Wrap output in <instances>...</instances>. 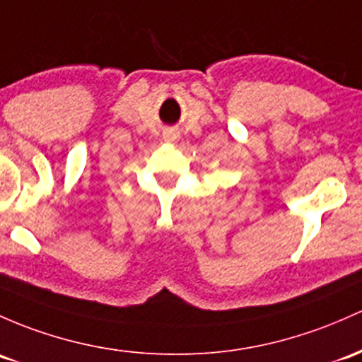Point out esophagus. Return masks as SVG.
<instances>
[{
	"label": "esophagus",
	"instance_id": "esophagus-1",
	"mask_svg": "<svg viewBox=\"0 0 362 362\" xmlns=\"http://www.w3.org/2000/svg\"><path fill=\"white\" fill-rule=\"evenodd\" d=\"M165 139H167V141H176L177 134L173 133V131H169V133H165Z\"/></svg>",
	"mask_w": 362,
	"mask_h": 362
}]
</instances>
